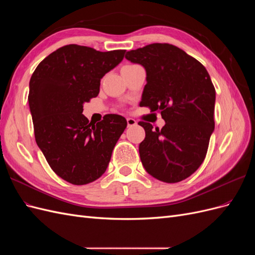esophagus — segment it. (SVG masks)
<instances>
[{
  "instance_id": "34e87169",
  "label": "esophagus",
  "mask_w": 255,
  "mask_h": 255,
  "mask_svg": "<svg viewBox=\"0 0 255 255\" xmlns=\"http://www.w3.org/2000/svg\"><path fill=\"white\" fill-rule=\"evenodd\" d=\"M127 122H128V128H132V127L137 126L136 120L133 119V118H128V119H127Z\"/></svg>"
}]
</instances>
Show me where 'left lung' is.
I'll return each mask as SVG.
<instances>
[{
  "label": "left lung",
  "mask_w": 255,
  "mask_h": 255,
  "mask_svg": "<svg viewBox=\"0 0 255 255\" xmlns=\"http://www.w3.org/2000/svg\"><path fill=\"white\" fill-rule=\"evenodd\" d=\"M126 58L146 73L139 106L160 111L166 122L155 130L151 123L138 122L145 132L139 144L142 166L161 182L187 179L203 163L215 128L216 91L210 74L196 58L168 43L128 51Z\"/></svg>",
  "instance_id": "1"
}]
</instances>
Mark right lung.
<instances>
[{"label": "right lung", "mask_w": 255, "mask_h": 255, "mask_svg": "<svg viewBox=\"0 0 255 255\" xmlns=\"http://www.w3.org/2000/svg\"><path fill=\"white\" fill-rule=\"evenodd\" d=\"M125 53L65 45L45 57L30 78L28 104L36 142L52 170L69 183L99 179L127 128L120 115H106L92 125L82 114L84 103L99 95L101 79Z\"/></svg>", "instance_id": "add662e5"}]
</instances>
